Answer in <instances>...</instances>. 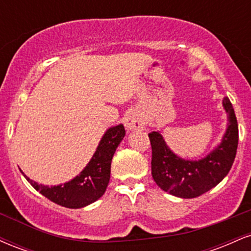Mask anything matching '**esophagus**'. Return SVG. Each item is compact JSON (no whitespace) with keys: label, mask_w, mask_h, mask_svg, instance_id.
<instances>
[{"label":"esophagus","mask_w":251,"mask_h":251,"mask_svg":"<svg viewBox=\"0 0 251 251\" xmlns=\"http://www.w3.org/2000/svg\"><path fill=\"white\" fill-rule=\"evenodd\" d=\"M145 123H144L143 118L137 116V114L131 113L125 118V126L127 129H139L143 128Z\"/></svg>","instance_id":"34e87169"}]
</instances>
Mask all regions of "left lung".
I'll return each instance as SVG.
<instances>
[{"label": "left lung", "instance_id": "obj_1", "mask_svg": "<svg viewBox=\"0 0 251 251\" xmlns=\"http://www.w3.org/2000/svg\"><path fill=\"white\" fill-rule=\"evenodd\" d=\"M223 106L227 113V128L220 145L201 160H185L176 155L159 132L149 133L152 148L151 170L157 185L180 198H195L217 185L229 174L238 145V125L229 98Z\"/></svg>", "mask_w": 251, "mask_h": 251}]
</instances>
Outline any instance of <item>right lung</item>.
Here are the masks:
<instances>
[{"label": "right lung", "instance_id": "obj_1", "mask_svg": "<svg viewBox=\"0 0 251 251\" xmlns=\"http://www.w3.org/2000/svg\"><path fill=\"white\" fill-rule=\"evenodd\" d=\"M124 125L108 128L100 140L96 153L75 178L61 185L47 186L37 184L24 175L36 191L48 200L70 209L89 205L105 194L111 176V163L114 152L125 137ZM24 174V172H22Z\"/></svg>", "mask_w": 251, "mask_h": 251}]
</instances>
